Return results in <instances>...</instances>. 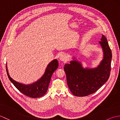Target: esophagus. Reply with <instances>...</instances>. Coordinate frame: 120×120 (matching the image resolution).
Listing matches in <instances>:
<instances>
[{
  "instance_id": "esophagus-1",
  "label": "esophagus",
  "mask_w": 120,
  "mask_h": 120,
  "mask_svg": "<svg viewBox=\"0 0 120 120\" xmlns=\"http://www.w3.org/2000/svg\"><path fill=\"white\" fill-rule=\"evenodd\" d=\"M67 56L65 53H61L59 56V59L61 61H65L67 60Z\"/></svg>"
}]
</instances>
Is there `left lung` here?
Segmentation results:
<instances>
[{
	"mask_svg": "<svg viewBox=\"0 0 120 120\" xmlns=\"http://www.w3.org/2000/svg\"><path fill=\"white\" fill-rule=\"evenodd\" d=\"M99 41L103 52V59L98 67L83 68L75 58L70 64H65L64 70L68 88L76 96H86L98 91L110 76L112 52L107 40L104 35Z\"/></svg>",
	"mask_w": 120,
	"mask_h": 120,
	"instance_id": "left-lung-1",
	"label": "left lung"
}]
</instances>
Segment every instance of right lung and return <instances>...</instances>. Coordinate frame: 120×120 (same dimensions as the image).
<instances>
[{"label":"right lung","instance_id":"1","mask_svg":"<svg viewBox=\"0 0 120 120\" xmlns=\"http://www.w3.org/2000/svg\"><path fill=\"white\" fill-rule=\"evenodd\" d=\"M58 65L59 63L57 59L52 60L47 66L44 75L41 78L35 82L29 85L18 82L13 79L9 74L7 64L6 70L10 80L21 92L30 98H39L43 96L47 92L51 77L53 73L57 69Z\"/></svg>","mask_w":120,"mask_h":120}]
</instances>
